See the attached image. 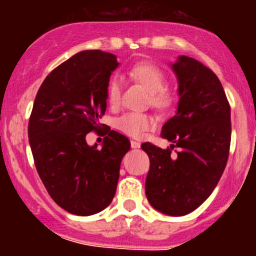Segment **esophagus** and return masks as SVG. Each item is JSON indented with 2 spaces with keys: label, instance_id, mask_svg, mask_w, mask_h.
Masks as SVG:
<instances>
[{
  "label": "esophagus",
  "instance_id": "34e87169",
  "mask_svg": "<svg viewBox=\"0 0 256 256\" xmlns=\"http://www.w3.org/2000/svg\"><path fill=\"white\" fill-rule=\"evenodd\" d=\"M141 146V144L138 142V141H131V147H132V148H138V147Z\"/></svg>",
  "mask_w": 256,
  "mask_h": 256
}]
</instances>
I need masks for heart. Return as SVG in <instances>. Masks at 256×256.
<instances>
[{
  "label": "heart",
  "mask_w": 256,
  "mask_h": 256,
  "mask_svg": "<svg viewBox=\"0 0 256 256\" xmlns=\"http://www.w3.org/2000/svg\"><path fill=\"white\" fill-rule=\"evenodd\" d=\"M128 78L140 82L150 92V104L158 112H166L174 106L176 95L166 86L167 76L164 69L152 62H138L128 70ZM122 85L118 78H112L106 85V99L112 106H118L121 102ZM154 126V118L148 114L126 112L115 120V128L121 132L140 138L144 132Z\"/></svg>",
  "instance_id": "obj_1"
}]
</instances>
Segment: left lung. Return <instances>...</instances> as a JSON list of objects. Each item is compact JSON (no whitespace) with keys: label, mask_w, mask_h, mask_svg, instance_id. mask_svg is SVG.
<instances>
[{"label":"left lung","mask_w":256,"mask_h":256,"mask_svg":"<svg viewBox=\"0 0 256 256\" xmlns=\"http://www.w3.org/2000/svg\"><path fill=\"white\" fill-rule=\"evenodd\" d=\"M180 82L177 114L162 128L171 147L144 142L148 154L146 197L167 216H186L210 196L226 166L230 148L229 105L218 76L190 56L174 63ZM174 146L180 148L172 154Z\"/></svg>","instance_id":"1"}]
</instances>
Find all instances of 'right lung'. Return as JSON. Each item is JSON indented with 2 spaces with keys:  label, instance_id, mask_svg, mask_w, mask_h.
Here are the masks:
<instances>
[{
  "label": "right lung",
  "instance_id": "1",
  "mask_svg": "<svg viewBox=\"0 0 256 256\" xmlns=\"http://www.w3.org/2000/svg\"><path fill=\"white\" fill-rule=\"evenodd\" d=\"M116 56L82 50L54 68L38 89L28 138L38 174L52 200L76 216L99 213L112 203L120 164L130 150L126 136L108 131L102 148L85 136L104 128L106 85Z\"/></svg>",
  "mask_w": 256,
  "mask_h": 256
}]
</instances>
